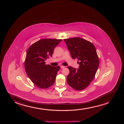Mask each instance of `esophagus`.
Returning a JSON list of instances; mask_svg holds the SVG:
<instances>
[{
	"label": "esophagus",
	"mask_w": 124,
	"mask_h": 124,
	"mask_svg": "<svg viewBox=\"0 0 124 124\" xmlns=\"http://www.w3.org/2000/svg\"><path fill=\"white\" fill-rule=\"evenodd\" d=\"M61 67V68H65V67L64 66H62H62H61V67Z\"/></svg>",
	"instance_id": "34e87169"
}]
</instances>
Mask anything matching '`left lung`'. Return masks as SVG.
I'll list each match as a JSON object with an SVG mask.
<instances>
[{"mask_svg":"<svg viewBox=\"0 0 124 124\" xmlns=\"http://www.w3.org/2000/svg\"><path fill=\"white\" fill-rule=\"evenodd\" d=\"M73 59H77L78 69L68 67L70 73L67 80L73 89L81 91L90 84L95 76L99 65L96 48L91 42L79 37L64 39Z\"/></svg>","mask_w":124,"mask_h":124,"instance_id":"left-lung-1","label":"left lung"}]
</instances>
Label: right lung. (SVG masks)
Instances as JSON below:
<instances>
[{"mask_svg":"<svg viewBox=\"0 0 124 124\" xmlns=\"http://www.w3.org/2000/svg\"><path fill=\"white\" fill-rule=\"evenodd\" d=\"M62 39H46L39 40L29 47L24 61L26 73L33 84L42 89L54 84L59 66L46 65V60L52 56L54 49Z\"/></svg>","mask_w":124,"mask_h":124,"instance_id":"add662e5","label":"right lung"}]
</instances>
